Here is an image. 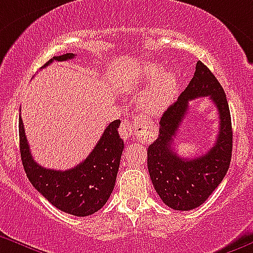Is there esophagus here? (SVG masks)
I'll return each mask as SVG.
<instances>
[{"instance_id": "1", "label": "esophagus", "mask_w": 253, "mask_h": 253, "mask_svg": "<svg viewBox=\"0 0 253 253\" xmlns=\"http://www.w3.org/2000/svg\"><path fill=\"white\" fill-rule=\"evenodd\" d=\"M142 126L143 124L140 120H138V121H135V124H131L129 121H124L121 124V126H120V129H118V131H120V135H121V137L124 138V140H129V138L133 137L135 132Z\"/></svg>"}]
</instances>
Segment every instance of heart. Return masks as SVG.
Listing matches in <instances>:
<instances>
[{
  "mask_svg": "<svg viewBox=\"0 0 253 253\" xmlns=\"http://www.w3.org/2000/svg\"><path fill=\"white\" fill-rule=\"evenodd\" d=\"M143 82L154 81L138 98V106L146 115H159L166 110L176 94L177 82L171 73L160 74V68L147 65L142 74Z\"/></svg>",
  "mask_w": 253,
  "mask_h": 253,
  "instance_id": "obj_1",
  "label": "heart"
}]
</instances>
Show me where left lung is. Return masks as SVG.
<instances>
[{
    "label": "left lung",
    "mask_w": 253,
    "mask_h": 253,
    "mask_svg": "<svg viewBox=\"0 0 253 253\" xmlns=\"http://www.w3.org/2000/svg\"><path fill=\"white\" fill-rule=\"evenodd\" d=\"M209 96L220 113L217 140L211 150L194 159L180 158L173 138L187 113L188 102ZM159 137L147 149V168L155 190L175 211H192L206 202L226 176L232 158V122L228 102L213 73L198 61L192 81L161 117Z\"/></svg>",
    "instance_id": "8db88e82"
}]
</instances>
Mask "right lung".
I'll use <instances>...</instances> for the list:
<instances>
[{"label":"right lung","mask_w":253,"mask_h":253,"mask_svg":"<svg viewBox=\"0 0 253 253\" xmlns=\"http://www.w3.org/2000/svg\"><path fill=\"white\" fill-rule=\"evenodd\" d=\"M76 58L68 53L50 59V63L65 61ZM121 121L111 122L104 129L94 149L79 165L65 171L46 169L33 159L25 135L21 116L19 117L20 152L25 172L30 183L55 208L77 217H87L102 208L115 188L124 140L118 135Z\"/></svg>","instance_id":"1"}]
</instances>
